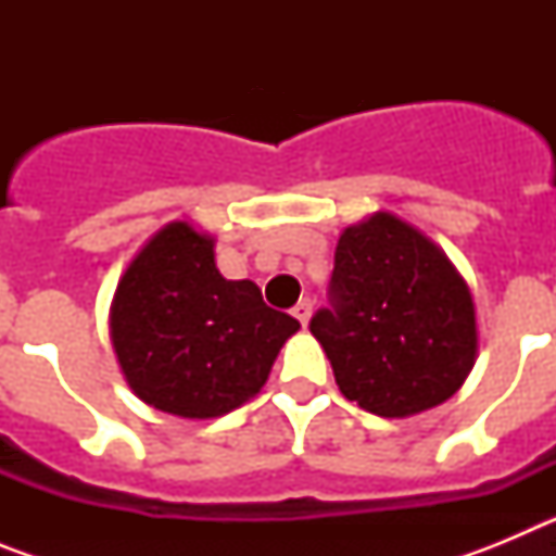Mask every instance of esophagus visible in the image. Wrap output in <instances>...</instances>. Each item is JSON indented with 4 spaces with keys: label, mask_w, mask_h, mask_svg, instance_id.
<instances>
[{
    "label": "esophagus",
    "mask_w": 556,
    "mask_h": 556,
    "mask_svg": "<svg viewBox=\"0 0 556 556\" xmlns=\"http://www.w3.org/2000/svg\"><path fill=\"white\" fill-rule=\"evenodd\" d=\"M292 314L298 317V320H301V326H306L308 317H312V301H308V298H303V301L292 308Z\"/></svg>",
    "instance_id": "esophagus-1"
}]
</instances>
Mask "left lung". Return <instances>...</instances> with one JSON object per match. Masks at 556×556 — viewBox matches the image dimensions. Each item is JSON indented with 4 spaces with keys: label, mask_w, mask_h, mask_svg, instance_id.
I'll list each match as a JSON object with an SVG mask.
<instances>
[{
    "label": "left lung",
    "mask_w": 556,
    "mask_h": 556,
    "mask_svg": "<svg viewBox=\"0 0 556 556\" xmlns=\"http://www.w3.org/2000/svg\"><path fill=\"white\" fill-rule=\"evenodd\" d=\"M331 308L312 333L339 392L378 417H412L448 401L479 356L468 281L440 244L390 211L339 233Z\"/></svg>",
    "instance_id": "obj_1"
}]
</instances>
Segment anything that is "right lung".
<instances>
[{"instance_id":"obj_1","label":"right lung","mask_w":556,"mask_h":556,"mask_svg":"<svg viewBox=\"0 0 556 556\" xmlns=\"http://www.w3.org/2000/svg\"><path fill=\"white\" fill-rule=\"evenodd\" d=\"M217 239L189 219L164 225L132 255L111 301V345L132 395L186 420L248 404L301 323L228 281Z\"/></svg>"}]
</instances>
